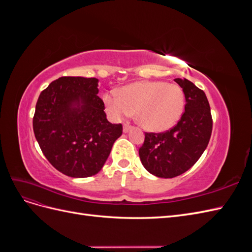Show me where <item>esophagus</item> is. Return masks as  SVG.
<instances>
[{
	"mask_svg": "<svg viewBox=\"0 0 252 252\" xmlns=\"http://www.w3.org/2000/svg\"><path fill=\"white\" fill-rule=\"evenodd\" d=\"M131 128H132V126H131V125H129V124H124V126H123V131H124V132H128L129 130H130Z\"/></svg>",
	"mask_w": 252,
	"mask_h": 252,
	"instance_id": "esophagus-1",
	"label": "esophagus"
}]
</instances>
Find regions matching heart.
<instances>
[{
  "mask_svg": "<svg viewBox=\"0 0 252 252\" xmlns=\"http://www.w3.org/2000/svg\"><path fill=\"white\" fill-rule=\"evenodd\" d=\"M104 103L117 120L131 117L136 111L138 123L149 131L168 130L178 123L185 106L183 90L165 82H139L122 88L121 94L109 91Z\"/></svg>",
  "mask_w": 252,
  "mask_h": 252,
  "instance_id": "1",
  "label": "heart"
}]
</instances>
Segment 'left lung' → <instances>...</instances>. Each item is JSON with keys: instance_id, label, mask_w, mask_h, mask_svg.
Masks as SVG:
<instances>
[{"instance_id": "obj_1", "label": "left lung", "mask_w": 252, "mask_h": 252, "mask_svg": "<svg viewBox=\"0 0 252 252\" xmlns=\"http://www.w3.org/2000/svg\"><path fill=\"white\" fill-rule=\"evenodd\" d=\"M185 94V111L165 132H145L139 149L145 169L158 178L171 179L196 163L209 143L212 131L210 106L205 93L187 79H175Z\"/></svg>"}]
</instances>
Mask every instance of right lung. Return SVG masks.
<instances>
[{
	"label": "right lung",
	"mask_w": 252,
	"mask_h": 252,
	"mask_svg": "<svg viewBox=\"0 0 252 252\" xmlns=\"http://www.w3.org/2000/svg\"><path fill=\"white\" fill-rule=\"evenodd\" d=\"M95 78L62 77L44 89L35 105V139L49 163L71 178L102 169L122 124L106 119Z\"/></svg>",
	"instance_id": "add662e5"
}]
</instances>
